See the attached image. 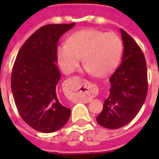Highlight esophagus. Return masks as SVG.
I'll list each match as a JSON object with an SVG mask.
<instances>
[{"label":"esophagus","mask_w":159,"mask_h":159,"mask_svg":"<svg viewBox=\"0 0 159 159\" xmlns=\"http://www.w3.org/2000/svg\"><path fill=\"white\" fill-rule=\"evenodd\" d=\"M69 91L73 94L80 95V100L88 102L95 95V88L85 80L80 77H72L68 81Z\"/></svg>","instance_id":"1"}]
</instances>
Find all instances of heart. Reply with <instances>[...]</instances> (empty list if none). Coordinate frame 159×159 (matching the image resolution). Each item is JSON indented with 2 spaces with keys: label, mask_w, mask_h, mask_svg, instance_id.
<instances>
[{
  "label": "heart",
  "mask_w": 159,
  "mask_h": 159,
  "mask_svg": "<svg viewBox=\"0 0 159 159\" xmlns=\"http://www.w3.org/2000/svg\"><path fill=\"white\" fill-rule=\"evenodd\" d=\"M122 52L123 42L115 32L82 29L67 38V43L57 47V57L65 73L74 71L82 57L87 71L96 77H105L117 67Z\"/></svg>",
  "instance_id": "heart-1"
}]
</instances>
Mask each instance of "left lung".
Listing matches in <instances>:
<instances>
[{
  "label": "left lung",
  "mask_w": 159,
  "mask_h": 159,
  "mask_svg": "<svg viewBox=\"0 0 159 159\" xmlns=\"http://www.w3.org/2000/svg\"><path fill=\"white\" fill-rule=\"evenodd\" d=\"M123 55L121 64L111 76L110 93L96 120L100 126L118 129L128 124L145 102L148 83L145 57L138 43L120 29Z\"/></svg>",
  "instance_id": "8db88e82"
}]
</instances>
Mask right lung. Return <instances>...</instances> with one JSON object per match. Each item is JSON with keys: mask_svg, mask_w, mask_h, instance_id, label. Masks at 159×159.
<instances>
[{"mask_svg": "<svg viewBox=\"0 0 159 159\" xmlns=\"http://www.w3.org/2000/svg\"><path fill=\"white\" fill-rule=\"evenodd\" d=\"M47 25L24 43L11 75V88L20 116L31 127L52 133L63 127L71 116L57 97L60 79L57 48L60 37L75 25Z\"/></svg>", "mask_w": 159, "mask_h": 159, "instance_id": "1", "label": "right lung"}]
</instances>
